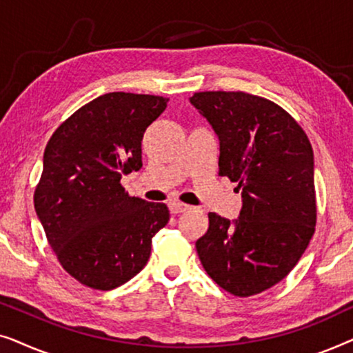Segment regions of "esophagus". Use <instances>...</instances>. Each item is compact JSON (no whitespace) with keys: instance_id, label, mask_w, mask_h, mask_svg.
<instances>
[{"instance_id":"obj_1","label":"esophagus","mask_w":353,"mask_h":353,"mask_svg":"<svg viewBox=\"0 0 353 353\" xmlns=\"http://www.w3.org/2000/svg\"><path fill=\"white\" fill-rule=\"evenodd\" d=\"M168 207H170L172 214H175V215L183 214V212H188V210L191 209V205L183 204V202H180V201H173V202H170V204H168Z\"/></svg>"}]
</instances>
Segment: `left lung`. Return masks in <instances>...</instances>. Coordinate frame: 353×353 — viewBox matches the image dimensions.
<instances>
[{"mask_svg":"<svg viewBox=\"0 0 353 353\" xmlns=\"http://www.w3.org/2000/svg\"><path fill=\"white\" fill-rule=\"evenodd\" d=\"M190 101L219 137V175L243 196L238 220L210 212L197 255L225 291L255 296L288 276L315 233L312 144L291 114L260 96L201 91Z\"/></svg>","mask_w":353,"mask_h":353,"instance_id":"1","label":"left lung"}]
</instances>
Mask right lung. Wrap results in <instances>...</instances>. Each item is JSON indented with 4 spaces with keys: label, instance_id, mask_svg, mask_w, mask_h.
<instances>
[{
    "label": "right lung",
    "instance_id": "1",
    "mask_svg": "<svg viewBox=\"0 0 353 353\" xmlns=\"http://www.w3.org/2000/svg\"><path fill=\"white\" fill-rule=\"evenodd\" d=\"M167 98L115 91L75 110L52 133L33 202L62 268L99 291L122 286L168 223L165 204L130 196L120 178L143 167L144 132Z\"/></svg>",
    "mask_w": 353,
    "mask_h": 353
}]
</instances>
